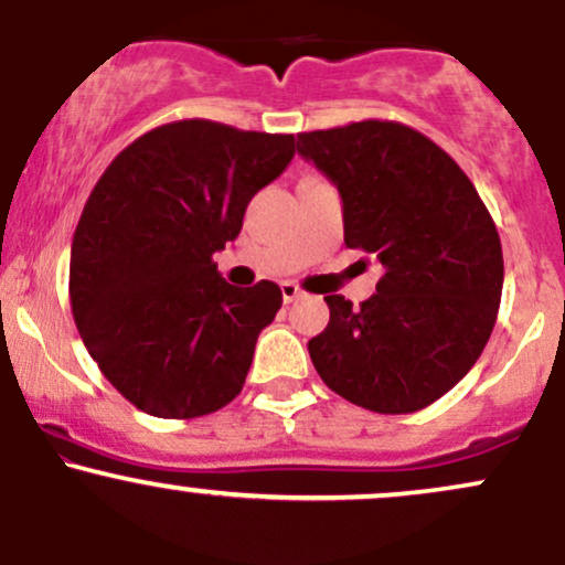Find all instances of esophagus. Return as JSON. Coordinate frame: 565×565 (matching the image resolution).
I'll return each instance as SVG.
<instances>
[{
    "instance_id": "obj_1",
    "label": "esophagus",
    "mask_w": 565,
    "mask_h": 565,
    "mask_svg": "<svg viewBox=\"0 0 565 565\" xmlns=\"http://www.w3.org/2000/svg\"><path fill=\"white\" fill-rule=\"evenodd\" d=\"M281 295H284V302H297V300H302L305 297V291L297 287V284H281Z\"/></svg>"
}]
</instances>
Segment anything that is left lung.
<instances>
[{
  "label": "left lung",
  "instance_id": "1",
  "mask_svg": "<svg viewBox=\"0 0 565 565\" xmlns=\"http://www.w3.org/2000/svg\"><path fill=\"white\" fill-rule=\"evenodd\" d=\"M342 196L345 244L385 268L353 308L327 295L329 323L308 342L337 395L377 414L430 406L470 372L502 300V244L476 185L444 148L387 119L297 135Z\"/></svg>",
  "mask_w": 565,
  "mask_h": 565
}]
</instances>
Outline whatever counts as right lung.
Segmentation results:
<instances>
[{"label": "right lung", "mask_w": 565, "mask_h": 565, "mask_svg": "<svg viewBox=\"0 0 565 565\" xmlns=\"http://www.w3.org/2000/svg\"><path fill=\"white\" fill-rule=\"evenodd\" d=\"M291 157L295 135L180 119L129 142L95 183L71 244V313L140 412L193 419L242 393L281 289L231 287L212 255Z\"/></svg>", "instance_id": "1"}]
</instances>
